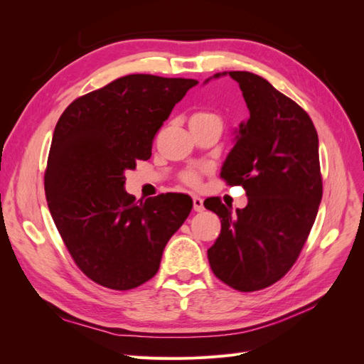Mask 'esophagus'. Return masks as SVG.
<instances>
[{
  "label": "esophagus",
  "instance_id": "obj_1",
  "mask_svg": "<svg viewBox=\"0 0 364 364\" xmlns=\"http://www.w3.org/2000/svg\"><path fill=\"white\" fill-rule=\"evenodd\" d=\"M193 208H194L196 213H202L203 211L205 206H203V199H202V197H199V196H194L193 197Z\"/></svg>",
  "mask_w": 364,
  "mask_h": 364
}]
</instances>
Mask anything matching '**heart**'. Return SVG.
Returning a JSON list of instances; mask_svg holds the SVG:
<instances>
[{
  "instance_id": "b5f03b06",
  "label": "heart",
  "mask_w": 364,
  "mask_h": 364,
  "mask_svg": "<svg viewBox=\"0 0 364 364\" xmlns=\"http://www.w3.org/2000/svg\"><path fill=\"white\" fill-rule=\"evenodd\" d=\"M208 117H214L211 114H206V112H199V114H194L191 119H202V118H208ZM182 181L190 185V186H199L200 185V173L197 170H188L182 174Z\"/></svg>"
}]
</instances>
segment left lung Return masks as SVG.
Masks as SVG:
<instances>
[{
  "mask_svg": "<svg viewBox=\"0 0 364 364\" xmlns=\"http://www.w3.org/2000/svg\"><path fill=\"white\" fill-rule=\"evenodd\" d=\"M226 74L240 85L250 117L235 130L220 176L243 186L247 205L232 213L217 197L203 203L222 218L208 259L229 287L257 291L291 269L313 228L322 200L318 138L304 109L266 79L247 71L214 79Z\"/></svg>",
  "mask_w": 364,
  "mask_h": 364,
  "instance_id": "obj_1",
  "label": "left lung"
}]
</instances>
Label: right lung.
<instances>
[{"label": "right lung", "instance_id": "1", "mask_svg": "<svg viewBox=\"0 0 364 364\" xmlns=\"http://www.w3.org/2000/svg\"><path fill=\"white\" fill-rule=\"evenodd\" d=\"M193 79L130 74L74 100L54 129L46 171L48 209L74 262L94 282L130 290L156 274L190 196L135 202L126 170L151 156L156 132Z\"/></svg>", "mask_w": 364, "mask_h": 364}]
</instances>
